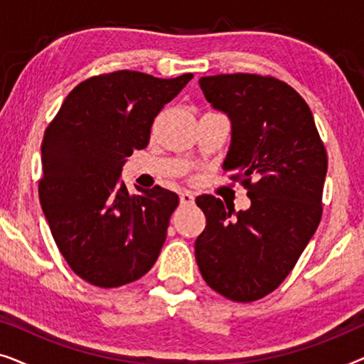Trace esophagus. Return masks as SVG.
<instances>
[{
	"label": "esophagus",
	"instance_id": "34e87169",
	"mask_svg": "<svg viewBox=\"0 0 364 364\" xmlns=\"http://www.w3.org/2000/svg\"><path fill=\"white\" fill-rule=\"evenodd\" d=\"M193 202H196V197H193L192 192L183 191L181 193V203H182V205H192Z\"/></svg>",
	"mask_w": 364,
	"mask_h": 364
}]
</instances>
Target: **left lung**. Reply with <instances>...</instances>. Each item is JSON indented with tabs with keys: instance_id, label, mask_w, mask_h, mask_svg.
Wrapping results in <instances>:
<instances>
[{
	"instance_id": "left-lung-1",
	"label": "left lung",
	"mask_w": 364,
	"mask_h": 364,
	"mask_svg": "<svg viewBox=\"0 0 364 364\" xmlns=\"http://www.w3.org/2000/svg\"><path fill=\"white\" fill-rule=\"evenodd\" d=\"M203 96L232 122L223 171L252 205L197 197L207 225L196 240L203 280L232 301H255L293 270L321 220L328 157L315 119L287 82L258 74L200 77Z\"/></svg>"
}]
</instances>
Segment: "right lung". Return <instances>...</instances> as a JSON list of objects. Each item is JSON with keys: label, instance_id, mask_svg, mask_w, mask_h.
Wrapping results in <instances>:
<instances>
[{"label": "right lung", "instance_id": "1", "mask_svg": "<svg viewBox=\"0 0 364 364\" xmlns=\"http://www.w3.org/2000/svg\"><path fill=\"white\" fill-rule=\"evenodd\" d=\"M193 74L173 79L114 71L77 84L44 132L39 200L71 270L91 285L136 282L156 263L177 193L131 196L126 157L147 147L154 119Z\"/></svg>", "mask_w": 364, "mask_h": 364}]
</instances>
